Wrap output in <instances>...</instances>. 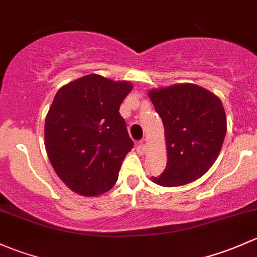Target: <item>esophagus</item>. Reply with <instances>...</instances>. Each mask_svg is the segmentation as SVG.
<instances>
[{"label": "esophagus", "instance_id": "34e87169", "mask_svg": "<svg viewBox=\"0 0 257 257\" xmlns=\"http://www.w3.org/2000/svg\"><path fill=\"white\" fill-rule=\"evenodd\" d=\"M137 150H138V153H139V154H143V155H144V154L147 153V145H145V142H144V140H142V142L139 143V145H138Z\"/></svg>", "mask_w": 257, "mask_h": 257}]
</instances>
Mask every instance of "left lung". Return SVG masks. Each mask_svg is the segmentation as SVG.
Returning a JSON list of instances; mask_svg holds the SVG:
<instances>
[{"instance_id": "left-lung-1", "label": "left lung", "mask_w": 257, "mask_h": 257, "mask_svg": "<svg viewBox=\"0 0 257 257\" xmlns=\"http://www.w3.org/2000/svg\"><path fill=\"white\" fill-rule=\"evenodd\" d=\"M149 97L163 119L166 169L151 177L156 185L177 187L203 176L217 160L226 133V117L215 94L193 83L151 90Z\"/></svg>"}]
</instances>
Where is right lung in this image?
Returning a JSON list of instances; mask_svg holds the SVG:
<instances>
[{
	"mask_svg": "<svg viewBox=\"0 0 257 257\" xmlns=\"http://www.w3.org/2000/svg\"><path fill=\"white\" fill-rule=\"evenodd\" d=\"M128 81L91 74L63 86L45 118V149L54 170L74 192L98 196L114 186L134 147L119 113Z\"/></svg>",
	"mask_w": 257,
	"mask_h": 257,
	"instance_id": "1",
	"label": "right lung"
}]
</instances>
